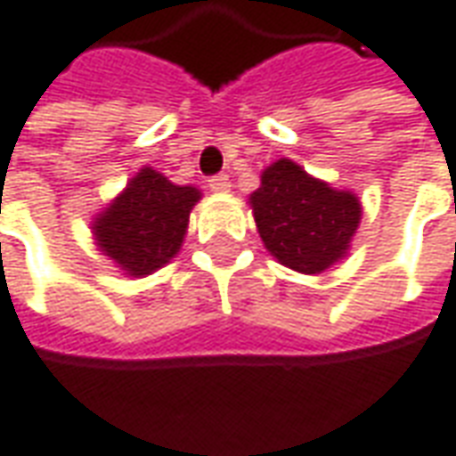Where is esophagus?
Here are the masks:
<instances>
[{"mask_svg": "<svg viewBox=\"0 0 456 456\" xmlns=\"http://www.w3.org/2000/svg\"><path fill=\"white\" fill-rule=\"evenodd\" d=\"M229 186H232V179H229L227 174H214L212 179H209V189H212V191H216V194L229 191Z\"/></svg>", "mask_w": 456, "mask_h": 456, "instance_id": "1", "label": "esophagus"}]
</instances>
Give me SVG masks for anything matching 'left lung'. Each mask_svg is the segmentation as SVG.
<instances>
[{
  "label": "left lung",
  "instance_id": "obj_1",
  "mask_svg": "<svg viewBox=\"0 0 456 456\" xmlns=\"http://www.w3.org/2000/svg\"><path fill=\"white\" fill-rule=\"evenodd\" d=\"M259 237L285 267L315 275L346 255L361 222L351 191H336L288 159L262 174L249 197Z\"/></svg>",
  "mask_w": 456,
  "mask_h": 456
}]
</instances>
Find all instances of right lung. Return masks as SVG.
<instances>
[{
    "label": "right lung",
    "mask_w": 456,
    "mask_h": 456,
    "mask_svg": "<svg viewBox=\"0 0 456 456\" xmlns=\"http://www.w3.org/2000/svg\"><path fill=\"white\" fill-rule=\"evenodd\" d=\"M199 189L176 186L141 168L128 189L95 222L101 249L128 275H151L179 252Z\"/></svg>",
    "instance_id": "obj_1"
}]
</instances>
